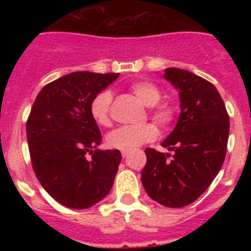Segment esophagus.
<instances>
[{"instance_id":"34e87169","label":"esophagus","mask_w":251,"mask_h":251,"mask_svg":"<svg viewBox=\"0 0 251 251\" xmlns=\"http://www.w3.org/2000/svg\"><path fill=\"white\" fill-rule=\"evenodd\" d=\"M128 154H129V152H128V151H122V157H123V158L128 157Z\"/></svg>"}]
</instances>
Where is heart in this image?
<instances>
[{"mask_svg":"<svg viewBox=\"0 0 251 251\" xmlns=\"http://www.w3.org/2000/svg\"><path fill=\"white\" fill-rule=\"evenodd\" d=\"M130 90L137 98L148 106V114L161 127H168L175 119L176 109L174 104L167 100H161L162 92L154 83L150 80H138L130 85ZM113 95L109 90H103L93 98L90 103V114L95 123L108 127L112 123L110 104ZM157 137V128L147 123L142 126H123L106 137V143L113 150L133 151L148 142L154 141Z\"/></svg>","mask_w":251,"mask_h":251,"instance_id":"heart-1","label":"heart"}]
</instances>
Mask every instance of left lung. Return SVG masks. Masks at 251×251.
<instances>
[{
	"instance_id": "8db88e82",
	"label": "left lung",
	"mask_w": 251,
	"mask_h": 251,
	"mask_svg": "<svg viewBox=\"0 0 251 251\" xmlns=\"http://www.w3.org/2000/svg\"><path fill=\"white\" fill-rule=\"evenodd\" d=\"M166 80L179 92L181 113L162 146L174 151H145L142 183L152 200L167 207H183L211 185L226 156L230 122L220 93L210 81L183 69L167 68Z\"/></svg>"
}]
</instances>
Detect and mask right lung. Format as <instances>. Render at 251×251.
<instances>
[{
	"label": "right lung",
	"mask_w": 251,
	"mask_h": 251,
	"mask_svg": "<svg viewBox=\"0 0 251 251\" xmlns=\"http://www.w3.org/2000/svg\"><path fill=\"white\" fill-rule=\"evenodd\" d=\"M118 76L90 72L64 75L44 86L31 108L26 136L34 172L46 192L69 208L92 207L114 183L122 154L97 148L101 134L90 103Z\"/></svg>",
	"instance_id": "1"
}]
</instances>
